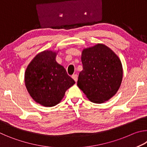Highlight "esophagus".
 I'll list each match as a JSON object with an SVG mask.
<instances>
[{"instance_id":"esophagus-1","label":"esophagus","mask_w":147,"mask_h":147,"mask_svg":"<svg viewBox=\"0 0 147 147\" xmlns=\"http://www.w3.org/2000/svg\"><path fill=\"white\" fill-rule=\"evenodd\" d=\"M72 78H73V80L76 82L77 80H78V75H77V74H74V75L72 76Z\"/></svg>"}]
</instances>
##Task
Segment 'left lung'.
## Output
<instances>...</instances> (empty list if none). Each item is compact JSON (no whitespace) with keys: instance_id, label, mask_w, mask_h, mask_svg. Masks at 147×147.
Listing matches in <instances>:
<instances>
[{"instance_id":"1","label":"left lung","mask_w":147,"mask_h":147,"mask_svg":"<svg viewBox=\"0 0 147 147\" xmlns=\"http://www.w3.org/2000/svg\"><path fill=\"white\" fill-rule=\"evenodd\" d=\"M83 70L77 86L92 102L100 104L117 93L123 79V66L119 57L104 44L84 49L82 53Z\"/></svg>"}]
</instances>
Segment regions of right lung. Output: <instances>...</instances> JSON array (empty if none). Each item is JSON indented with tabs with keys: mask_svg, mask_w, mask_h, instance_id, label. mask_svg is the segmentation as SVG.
Returning a JSON list of instances; mask_svg holds the SVG:
<instances>
[{
	"mask_svg": "<svg viewBox=\"0 0 147 147\" xmlns=\"http://www.w3.org/2000/svg\"><path fill=\"white\" fill-rule=\"evenodd\" d=\"M57 53L44 51L27 67L24 82L32 98L41 105L52 107L59 103L65 91L75 84L63 66L56 61Z\"/></svg>",
	"mask_w": 147,
	"mask_h": 147,
	"instance_id": "1",
	"label": "right lung"
}]
</instances>
